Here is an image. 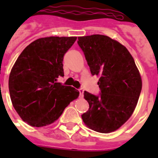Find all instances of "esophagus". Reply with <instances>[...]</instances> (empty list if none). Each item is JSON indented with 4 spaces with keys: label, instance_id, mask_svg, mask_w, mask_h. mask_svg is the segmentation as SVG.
<instances>
[{
    "label": "esophagus",
    "instance_id": "34e87169",
    "mask_svg": "<svg viewBox=\"0 0 158 158\" xmlns=\"http://www.w3.org/2000/svg\"><path fill=\"white\" fill-rule=\"evenodd\" d=\"M79 90V93H80V96L81 97H83V93H84V89L82 88H80L78 89Z\"/></svg>",
    "mask_w": 158,
    "mask_h": 158
}]
</instances>
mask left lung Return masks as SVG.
<instances>
[{
  "mask_svg": "<svg viewBox=\"0 0 158 158\" xmlns=\"http://www.w3.org/2000/svg\"><path fill=\"white\" fill-rule=\"evenodd\" d=\"M92 75L100 77L99 95L85 91L89 108L81 115L90 129L100 133L116 131L135 111L142 79L135 60L126 47L102 35L78 37Z\"/></svg>",
  "mask_w": 158,
  "mask_h": 158,
  "instance_id": "left-lung-1",
  "label": "left lung"
}]
</instances>
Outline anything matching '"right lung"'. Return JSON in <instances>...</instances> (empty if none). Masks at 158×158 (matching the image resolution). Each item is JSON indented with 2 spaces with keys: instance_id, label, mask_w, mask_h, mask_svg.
Instances as JSON below:
<instances>
[{
  "instance_id": "add662e5",
  "label": "right lung",
  "mask_w": 158,
  "mask_h": 158,
  "mask_svg": "<svg viewBox=\"0 0 158 158\" xmlns=\"http://www.w3.org/2000/svg\"><path fill=\"white\" fill-rule=\"evenodd\" d=\"M77 37L41 38L22 51L11 70L8 89L18 115L32 127L57 120L79 91L57 82L64 76V55Z\"/></svg>"
}]
</instances>
